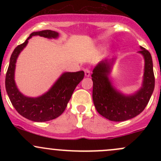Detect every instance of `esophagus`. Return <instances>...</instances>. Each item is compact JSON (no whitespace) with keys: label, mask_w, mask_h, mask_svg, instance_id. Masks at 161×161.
Instances as JSON below:
<instances>
[{"label":"esophagus","mask_w":161,"mask_h":161,"mask_svg":"<svg viewBox=\"0 0 161 161\" xmlns=\"http://www.w3.org/2000/svg\"><path fill=\"white\" fill-rule=\"evenodd\" d=\"M84 72H85V75L86 76V77H89V76L90 75V70L89 69H84Z\"/></svg>","instance_id":"1"}]
</instances>
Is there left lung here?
I'll return each instance as SVG.
<instances>
[{
    "label": "left lung",
    "instance_id": "obj_1",
    "mask_svg": "<svg viewBox=\"0 0 161 161\" xmlns=\"http://www.w3.org/2000/svg\"><path fill=\"white\" fill-rule=\"evenodd\" d=\"M139 53L145 58L142 87L131 96H124L112 87L108 79L111 62L102 61L92 71V100L97 112L112 121H124L131 119L143 111L147 107L155 86L152 57L150 52L141 47ZM114 60H111V63Z\"/></svg>",
    "mask_w": 161,
    "mask_h": 161
}]
</instances>
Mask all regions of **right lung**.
<instances>
[{
    "instance_id": "1",
    "label": "right lung",
    "mask_w": 161,
    "mask_h": 161,
    "mask_svg": "<svg viewBox=\"0 0 161 161\" xmlns=\"http://www.w3.org/2000/svg\"><path fill=\"white\" fill-rule=\"evenodd\" d=\"M32 36L56 38L58 33L49 30L33 32L23 43L16 47L11 53L6 73L5 88L13 107L19 114L31 121L43 122L57 118L64 111L75 89L84 78V71L64 73L52 88L40 97L30 98L22 95L16 87L14 80L15 63L19 54Z\"/></svg>"
}]
</instances>
